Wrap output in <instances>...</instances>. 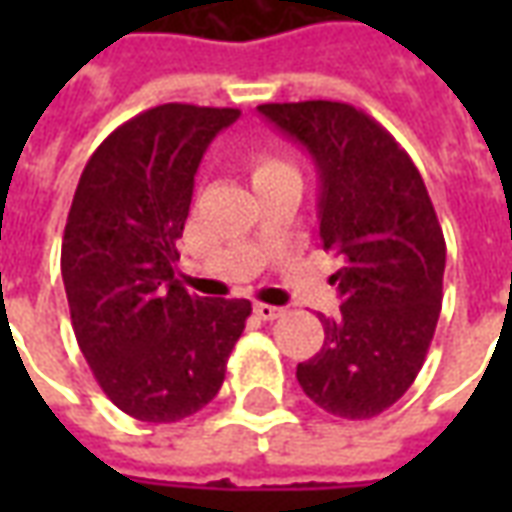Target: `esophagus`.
Masks as SVG:
<instances>
[{
  "label": "esophagus",
  "instance_id": "1",
  "mask_svg": "<svg viewBox=\"0 0 512 512\" xmlns=\"http://www.w3.org/2000/svg\"><path fill=\"white\" fill-rule=\"evenodd\" d=\"M255 312H257V318H263V321H274V318H279L285 310H282V307H274V304H263V301H257Z\"/></svg>",
  "mask_w": 512,
  "mask_h": 512
}]
</instances>
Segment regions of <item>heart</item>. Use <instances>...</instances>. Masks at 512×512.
Returning a JSON list of instances; mask_svg holds the SVG:
<instances>
[{"mask_svg":"<svg viewBox=\"0 0 512 512\" xmlns=\"http://www.w3.org/2000/svg\"><path fill=\"white\" fill-rule=\"evenodd\" d=\"M279 172H296V169L290 167V164H285L282 158L263 153V156L255 158V167H252V180L271 178V175H279Z\"/></svg>","mask_w":512,"mask_h":512,"instance_id":"heart-1","label":"heart"}]
</instances>
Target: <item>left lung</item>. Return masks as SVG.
Here are the masks:
<instances>
[{"label": "left lung", "mask_w": 512, "mask_h": 512, "mask_svg": "<svg viewBox=\"0 0 512 512\" xmlns=\"http://www.w3.org/2000/svg\"><path fill=\"white\" fill-rule=\"evenodd\" d=\"M257 112L307 147L321 178L323 249L345 260L332 277L340 315H321V351L296 378L334 417H378L414 384L439 323L447 246L425 180L395 136L351 104Z\"/></svg>", "instance_id": "8db88e82"}]
</instances>
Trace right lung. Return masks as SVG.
Returning <instances> with one entry per match:
<instances>
[{
    "label": "right lung",
    "instance_id": "1",
    "mask_svg": "<svg viewBox=\"0 0 512 512\" xmlns=\"http://www.w3.org/2000/svg\"><path fill=\"white\" fill-rule=\"evenodd\" d=\"M238 109L161 104L131 117L84 167L62 238L73 332L128 417L178 422L222 389L246 299H200L175 279L194 175Z\"/></svg>",
    "mask_w": 512,
    "mask_h": 512
}]
</instances>
